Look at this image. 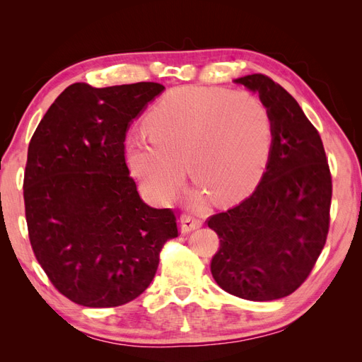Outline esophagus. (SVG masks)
I'll list each match as a JSON object with an SVG mask.
<instances>
[{"instance_id": "obj_1", "label": "esophagus", "mask_w": 362, "mask_h": 362, "mask_svg": "<svg viewBox=\"0 0 362 362\" xmlns=\"http://www.w3.org/2000/svg\"><path fill=\"white\" fill-rule=\"evenodd\" d=\"M201 226H202L201 218H196V217L189 216V214H182L180 217L181 233H190V231H194V229H198Z\"/></svg>"}]
</instances>
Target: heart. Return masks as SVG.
<instances>
[{"label": "heart", "mask_w": 362, "mask_h": 362, "mask_svg": "<svg viewBox=\"0 0 362 362\" xmlns=\"http://www.w3.org/2000/svg\"><path fill=\"white\" fill-rule=\"evenodd\" d=\"M148 137L128 140L129 169L151 201L164 202L185 175L221 202L246 194L264 173L273 119L259 98L221 87H175L152 107ZM199 205V193L190 196Z\"/></svg>", "instance_id": "obj_1"}]
</instances>
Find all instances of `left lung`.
I'll return each instance as SVG.
<instances>
[{
    "mask_svg": "<svg viewBox=\"0 0 362 362\" xmlns=\"http://www.w3.org/2000/svg\"><path fill=\"white\" fill-rule=\"evenodd\" d=\"M257 92L273 119L270 158L255 192L208 218L221 238L211 259L217 286L237 298H286L308 278L329 231L332 180L319 131L267 75L234 80Z\"/></svg>",
    "mask_w": 362,
    "mask_h": 362,
    "instance_id": "left-lung-1",
    "label": "left lung"
}]
</instances>
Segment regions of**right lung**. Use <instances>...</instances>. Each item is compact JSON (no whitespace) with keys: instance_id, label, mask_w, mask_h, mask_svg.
<instances>
[{"instance_id":"obj_1","label":"right lung","mask_w":362,"mask_h":362,"mask_svg":"<svg viewBox=\"0 0 362 362\" xmlns=\"http://www.w3.org/2000/svg\"><path fill=\"white\" fill-rule=\"evenodd\" d=\"M163 90L158 83L71 84L31 137L30 243L52 286L75 303L134 300L154 279L164 243L178 237L173 211L141 201L125 161L129 124Z\"/></svg>"}]
</instances>
